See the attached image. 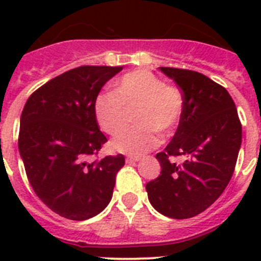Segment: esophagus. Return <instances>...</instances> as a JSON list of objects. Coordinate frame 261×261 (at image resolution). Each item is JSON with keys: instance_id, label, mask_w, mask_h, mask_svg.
Instances as JSON below:
<instances>
[{"instance_id": "esophagus-1", "label": "esophagus", "mask_w": 261, "mask_h": 261, "mask_svg": "<svg viewBox=\"0 0 261 261\" xmlns=\"http://www.w3.org/2000/svg\"><path fill=\"white\" fill-rule=\"evenodd\" d=\"M138 161H140V158H138V156H128V158H126V162L128 163H136V162H138Z\"/></svg>"}]
</instances>
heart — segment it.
<instances>
[{"label": "heart", "instance_id": "b5f03b06", "mask_svg": "<svg viewBox=\"0 0 261 261\" xmlns=\"http://www.w3.org/2000/svg\"><path fill=\"white\" fill-rule=\"evenodd\" d=\"M136 107L135 121L140 125L124 129L111 142L119 153L141 155L154 149L159 144L156 130L168 135L180 123L184 98L180 90L150 70L138 69L121 75L114 93L98 95L94 112L103 132L115 135L125 124L128 110Z\"/></svg>", "mask_w": 261, "mask_h": 261}]
</instances>
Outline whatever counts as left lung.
Masks as SVG:
<instances>
[{
    "instance_id": "left-lung-1",
    "label": "left lung",
    "mask_w": 261,
    "mask_h": 261,
    "mask_svg": "<svg viewBox=\"0 0 261 261\" xmlns=\"http://www.w3.org/2000/svg\"><path fill=\"white\" fill-rule=\"evenodd\" d=\"M180 87L184 110L171 142L155 155L162 167L146 184L153 208L170 218H191L216 201L229 184L242 144V124L227 90L193 70L159 68ZM184 155L181 165L170 156Z\"/></svg>"
}]
</instances>
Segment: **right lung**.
Returning a JSON list of instances; mask_svg holds the SVG:
<instances>
[{
	"instance_id": "right-lung-1",
	"label": "right lung",
	"mask_w": 261,
	"mask_h": 261,
	"mask_svg": "<svg viewBox=\"0 0 261 261\" xmlns=\"http://www.w3.org/2000/svg\"><path fill=\"white\" fill-rule=\"evenodd\" d=\"M123 66H80L48 81L27 99L20 115V158L36 196L73 221L99 214L112 199L121 154L90 161L107 141L94 105Z\"/></svg>"
}]
</instances>
